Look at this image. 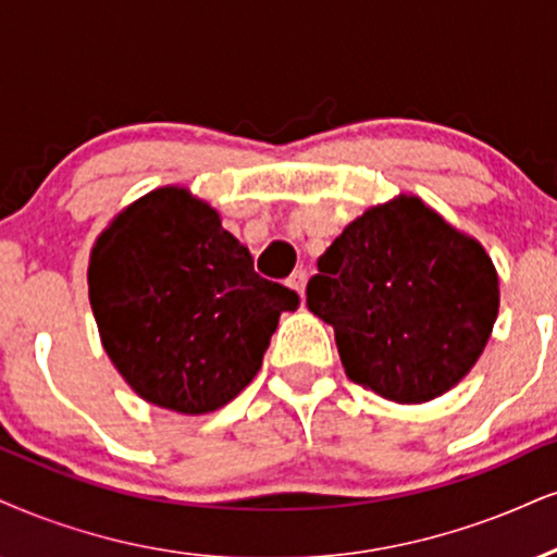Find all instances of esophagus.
<instances>
[{
    "mask_svg": "<svg viewBox=\"0 0 557 557\" xmlns=\"http://www.w3.org/2000/svg\"><path fill=\"white\" fill-rule=\"evenodd\" d=\"M289 286H292L294 292L299 294V297H305V286H307V271H301V268H299V271H294V273H292V278H289Z\"/></svg>",
    "mask_w": 557,
    "mask_h": 557,
    "instance_id": "1",
    "label": "esophagus"
}]
</instances>
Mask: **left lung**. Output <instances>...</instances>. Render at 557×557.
<instances>
[{"label": "left lung", "instance_id": "8db88e82", "mask_svg": "<svg viewBox=\"0 0 557 557\" xmlns=\"http://www.w3.org/2000/svg\"><path fill=\"white\" fill-rule=\"evenodd\" d=\"M307 307L333 325L348 380L429 403L465 380L498 318L485 247L418 196L356 216L318 260Z\"/></svg>", "mask_w": 557, "mask_h": 557}]
</instances>
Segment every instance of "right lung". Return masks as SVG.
<instances>
[{
  "instance_id": "add662e5",
  "label": "right lung",
  "mask_w": 557,
  "mask_h": 557,
  "mask_svg": "<svg viewBox=\"0 0 557 557\" xmlns=\"http://www.w3.org/2000/svg\"><path fill=\"white\" fill-rule=\"evenodd\" d=\"M89 305L113 367L141 400L219 410L258 374L297 292L258 276L216 209L164 185L121 211L92 247Z\"/></svg>"
}]
</instances>
